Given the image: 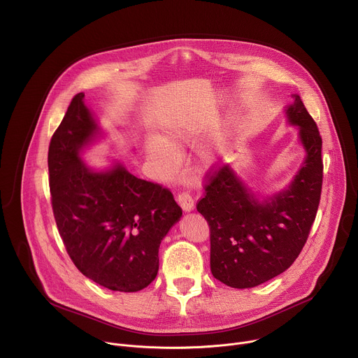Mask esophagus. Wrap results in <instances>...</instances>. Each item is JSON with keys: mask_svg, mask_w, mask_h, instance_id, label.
Returning a JSON list of instances; mask_svg holds the SVG:
<instances>
[{"mask_svg": "<svg viewBox=\"0 0 358 358\" xmlns=\"http://www.w3.org/2000/svg\"><path fill=\"white\" fill-rule=\"evenodd\" d=\"M178 203L181 206V208L187 213L194 210V199L188 192H181L178 194Z\"/></svg>", "mask_w": 358, "mask_h": 358, "instance_id": "esophagus-1", "label": "esophagus"}]
</instances>
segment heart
Returning <instances> with one entry per match:
<instances>
[{
    "mask_svg": "<svg viewBox=\"0 0 358 358\" xmlns=\"http://www.w3.org/2000/svg\"><path fill=\"white\" fill-rule=\"evenodd\" d=\"M188 138H189V133L182 126H178V124L169 126L166 130L164 138L159 136L148 138L147 156L152 163H156L166 173L173 174L178 170L181 164L180 151L176 145H178L182 141H187ZM201 159L208 166H213L217 162L215 152L210 147H206L201 151Z\"/></svg>",
    "mask_w": 358,
    "mask_h": 358,
    "instance_id": "b5f03b06",
    "label": "heart"
}]
</instances>
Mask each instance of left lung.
<instances>
[{
  "label": "left lung",
  "instance_id": "1",
  "mask_svg": "<svg viewBox=\"0 0 358 358\" xmlns=\"http://www.w3.org/2000/svg\"><path fill=\"white\" fill-rule=\"evenodd\" d=\"M285 106L304 159L280 191H255L234 169L224 166L210 177L196 211L211 231V272L235 289L262 285L283 273L299 257L319 208L323 162L322 137L299 94Z\"/></svg>",
  "mask_w": 358,
  "mask_h": 358
}]
</instances>
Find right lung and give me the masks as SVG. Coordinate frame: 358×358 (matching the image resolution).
<instances>
[{"instance_id":"add662e5","label":"right lung","mask_w":358,"mask_h":358,"mask_svg":"<svg viewBox=\"0 0 358 358\" xmlns=\"http://www.w3.org/2000/svg\"><path fill=\"white\" fill-rule=\"evenodd\" d=\"M106 134L78 93L48 151L49 187L59 235L75 266L115 292L156 279L159 248L182 217L173 194L113 160L96 169L83 152Z\"/></svg>"}]
</instances>
